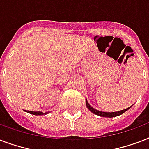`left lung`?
I'll return each mask as SVG.
<instances>
[{
    "mask_svg": "<svg viewBox=\"0 0 149 149\" xmlns=\"http://www.w3.org/2000/svg\"><path fill=\"white\" fill-rule=\"evenodd\" d=\"M86 107H87V108L90 110V111L92 112V113H93L94 114H97V115L98 116H100V117H104V118H113V117H117V116H119L120 115V114H122V113H124L125 112V111H127L128 109L131 108V107H129L128 108H126L125 109V110H122V111H116V112H103V111H97V110H96V109H94L93 107H92L89 104V103L87 102V100H86Z\"/></svg>",
    "mask_w": 149,
    "mask_h": 149,
    "instance_id": "obj_1",
    "label": "left lung"
}]
</instances>
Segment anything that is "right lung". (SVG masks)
<instances>
[{"mask_svg":"<svg viewBox=\"0 0 149 149\" xmlns=\"http://www.w3.org/2000/svg\"><path fill=\"white\" fill-rule=\"evenodd\" d=\"M26 112L29 113H31V114H34V115H43V114H46L49 112H45V113H43L42 111H26Z\"/></svg>","mask_w":149,"mask_h":149,"instance_id":"1","label":"right lung"}]
</instances>
